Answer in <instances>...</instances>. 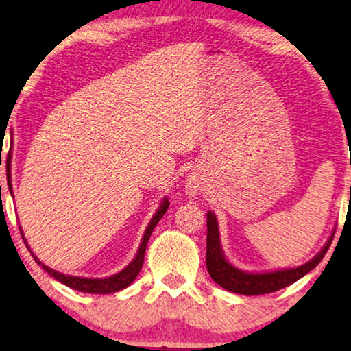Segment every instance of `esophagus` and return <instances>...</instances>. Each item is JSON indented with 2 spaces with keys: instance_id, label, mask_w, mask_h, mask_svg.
<instances>
[{
  "instance_id": "34e87169",
  "label": "esophagus",
  "mask_w": 351,
  "mask_h": 351,
  "mask_svg": "<svg viewBox=\"0 0 351 351\" xmlns=\"http://www.w3.org/2000/svg\"><path fill=\"white\" fill-rule=\"evenodd\" d=\"M189 190L191 191V193H195V191H198V184H196L195 180H190V184H189Z\"/></svg>"
}]
</instances>
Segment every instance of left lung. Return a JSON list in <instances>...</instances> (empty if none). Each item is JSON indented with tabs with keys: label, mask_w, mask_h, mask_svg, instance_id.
Returning <instances> with one entry per match:
<instances>
[{
	"label": "left lung",
	"mask_w": 351,
	"mask_h": 351,
	"mask_svg": "<svg viewBox=\"0 0 351 351\" xmlns=\"http://www.w3.org/2000/svg\"><path fill=\"white\" fill-rule=\"evenodd\" d=\"M332 243V237L326 246L321 249L316 257L311 258L310 262L297 268H289V270H278L268 273H246L234 268L232 263L227 262L222 247H220L219 239V223L215 215L208 213V239H206V267L213 280L222 286L223 289L230 292H237L243 295H261L270 294V292L280 291L282 287L292 285L306 273L313 270L318 263L323 261V257L328 252V249Z\"/></svg>",
	"instance_id": "left-lung-1"
}]
</instances>
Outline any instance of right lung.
<instances>
[{"label":"right lung","instance_id":"obj_1","mask_svg":"<svg viewBox=\"0 0 351 351\" xmlns=\"http://www.w3.org/2000/svg\"><path fill=\"white\" fill-rule=\"evenodd\" d=\"M11 158H12L11 153H9L8 161H6V176H8V185H9V189H11V193H12ZM167 208H169V201L165 198V201H162L161 206H160V209L156 210V214L153 215L150 223H148V227L145 230V234H143V238H142L141 247H138V251L136 254V257H134V261L129 263V265L124 268V270H121L113 276H108V278H80V276L64 275V273L52 270V268L46 267L45 263H41L40 261H38V257H35V254H32V256L38 262V265H41L43 268H45V270L49 273L52 278H56L57 281H60L62 285L71 287V289L80 291V292H88V294H112V292L121 291V289H124V287H128L137 278L138 271H141V268L143 265V257H145V249H147V244H148V238H150L153 228L156 227L158 222H160V219L162 217V215H165ZM23 241H25V238H23ZM25 244H27V241H25Z\"/></svg>","mask_w":351,"mask_h":351}]
</instances>
